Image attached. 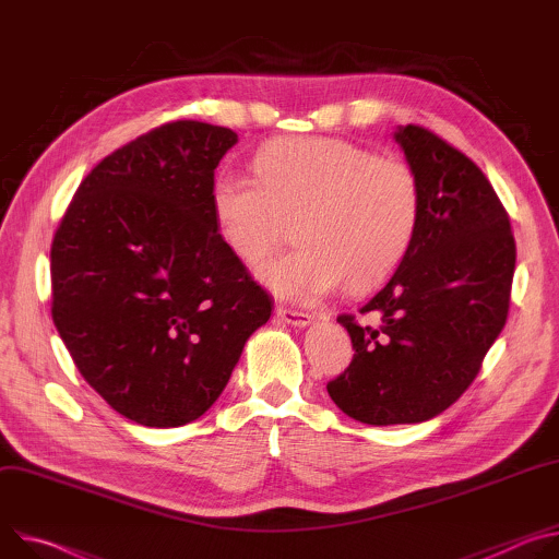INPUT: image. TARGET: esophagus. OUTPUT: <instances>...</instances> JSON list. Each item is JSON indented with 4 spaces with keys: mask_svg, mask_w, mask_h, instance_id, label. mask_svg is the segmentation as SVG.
Returning <instances> with one entry per match:
<instances>
[{
    "mask_svg": "<svg viewBox=\"0 0 559 559\" xmlns=\"http://www.w3.org/2000/svg\"><path fill=\"white\" fill-rule=\"evenodd\" d=\"M275 316H277V320H282V322H286L290 326H299V329H304V326H308V324L313 322L311 313L293 311V308H286V306H277L275 308Z\"/></svg>",
    "mask_w": 559,
    "mask_h": 559,
    "instance_id": "obj_1",
    "label": "esophagus"
}]
</instances>
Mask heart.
Listing matches in <instances>:
<instances>
[{
	"label": "heart",
	"instance_id": "heart-1",
	"mask_svg": "<svg viewBox=\"0 0 559 559\" xmlns=\"http://www.w3.org/2000/svg\"><path fill=\"white\" fill-rule=\"evenodd\" d=\"M253 175L219 173L209 193L215 235L243 266L258 264L293 217L290 251L260 280L282 297L316 299L342 282H386L413 243L421 191L408 164L337 138H280L253 157Z\"/></svg>",
	"mask_w": 559,
	"mask_h": 559
}]
</instances>
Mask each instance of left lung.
<instances>
[{"instance_id":"left-lung-1","label":"left lung","mask_w":559,"mask_h":559,"mask_svg":"<svg viewBox=\"0 0 559 559\" xmlns=\"http://www.w3.org/2000/svg\"><path fill=\"white\" fill-rule=\"evenodd\" d=\"M421 191V215L408 253L359 313L340 316L355 355L326 384L353 419L417 424L447 411L477 378L500 337L515 273L509 213L486 175L462 151L424 127H400Z\"/></svg>"}]
</instances>
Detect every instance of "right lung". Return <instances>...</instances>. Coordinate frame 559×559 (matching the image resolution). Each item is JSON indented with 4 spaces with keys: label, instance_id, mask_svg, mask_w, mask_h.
<instances>
[{
    "label": "right lung",
    "instance_id": "add662e5",
    "mask_svg": "<svg viewBox=\"0 0 559 559\" xmlns=\"http://www.w3.org/2000/svg\"><path fill=\"white\" fill-rule=\"evenodd\" d=\"M237 133L181 119L104 157L50 248L52 322L112 411L153 428L204 415L273 311L215 235L209 193Z\"/></svg>",
    "mask_w": 559,
    "mask_h": 559
}]
</instances>
